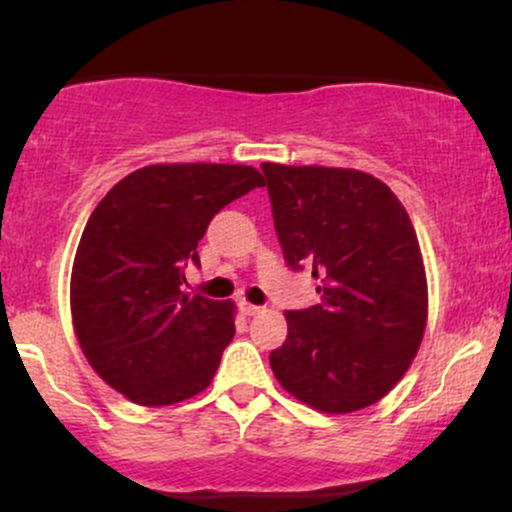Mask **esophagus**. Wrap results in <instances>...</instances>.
<instances>
[{
	"instance_id": "obj_1",
	"label": "esophagus",
	"mask_w": 512,
	"mask_h": 512,
	"mask_svg": "<svg viewBox=\"0 0 512 512\" xmlns=\"http://www.w3.org/2000/svg\"><path fill=\"white\" fill-rule=\"evenodd\" d=\"M238 305H240V313H243V315H257L262 310L260 305H252L248 301H240Z\"/></svg>"
}]
</instances>
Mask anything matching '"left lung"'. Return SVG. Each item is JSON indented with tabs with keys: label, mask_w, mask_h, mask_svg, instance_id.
I'll return each mask as SVG.
<instances>
[{
	"label": "left lung",
	"mask_w": 512,
	"mask_h": 512,
	"mask_svg": "<svg viewBox=\"0 0 512 512\" xmlns=\"http://www.w3.org/2000/svg\"><path fill=\"white\" fill-rule=\"evenodd\" d=\"M262 173L286 264L320 279V303L286 313V342L269 354L276 380L327 414L366 409L402 380L426 330L407 209L361 170L262 163Z\"/></svg>",
	"instance_id": "left-lung-1"
}]
</instances>
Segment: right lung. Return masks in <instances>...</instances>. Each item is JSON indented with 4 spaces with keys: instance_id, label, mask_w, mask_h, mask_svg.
Masks as SVG:
<instances>
[{
    "instance_id": "add662e5",
    "label": "right lung",
    "mask_w": 512,
    "mask_h": 512,
    "mask_svg": "<svg viewBox=\"0 0 512 512\" xmlns=\"http://www.w3.org/2000/svg\"><path fill=\"white\" fill-rule=\"evenodd\" d=\"M264 187L260 170L158 163L129 173L93 209L72 269L81 351L113 390L146 407L195 397L231 344V301L182 293L209 221Z\"/></svg>"
}]
</instances>
